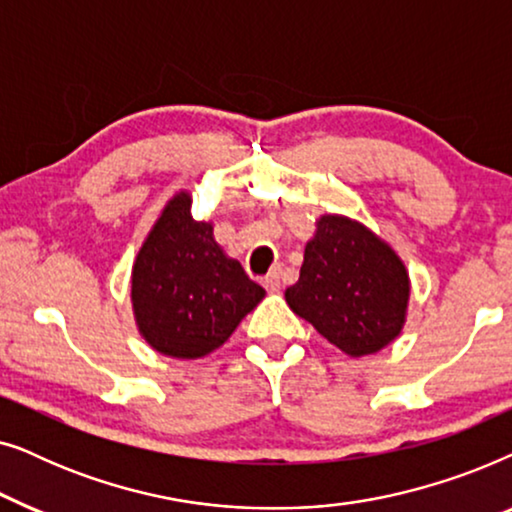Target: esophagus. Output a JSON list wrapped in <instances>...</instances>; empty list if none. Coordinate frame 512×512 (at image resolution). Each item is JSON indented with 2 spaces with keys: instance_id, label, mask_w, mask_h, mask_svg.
<instances>
[{
  "instance_id": "esophagus-1",
  "label": "esophagus",
  "mask_w": 512,
  "mask_h": 512,
  "mask_svg": "<svg viewBox=\"0 0 512 512\" xmlns=\"http://www.w3.org/2000/svg\"><path fill=\"white\" fill-rule=\"evenodd\" d=\"M263 286L268 291H279V289H282V279H279V270L268 272V275L263 277Z\"/></svg>"
}]
</instances>
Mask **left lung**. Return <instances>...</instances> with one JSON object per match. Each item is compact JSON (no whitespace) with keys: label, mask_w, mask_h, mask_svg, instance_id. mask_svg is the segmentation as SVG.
I'll return each instance as SVG.
<instances>
[{"label":"left lung","mask_w":512,"mask_h":512,"mask_svg":"<svg viewBox=\"0 0 512 512\" xmlns=\"http://www.w3.org/2000/svg\"><path fill=\"white\" fill-rule=\"evenodd\" d=\"M284 296L331 345L366 356L401 333L410 282L401 258L368 228L321 216L298 282Z\"/></svg>","instance_id":"8db88e82"}]
</instances>
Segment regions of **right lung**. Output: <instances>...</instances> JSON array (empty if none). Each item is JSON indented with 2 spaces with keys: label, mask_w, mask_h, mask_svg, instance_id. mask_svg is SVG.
I'll return each mask as SVG.
<instances>
[{
  "label": "right lung",
  "mask_w": 512,
  "mask_h": 512,
  "mask_svg": "<svg viewBox=\"0 0 512 512\" xmlns=\"http://www.w3.org/2000/svg\"><path fill=\"white\" fill-rule=\"evenodd\" d=\"M263 296V286L214 242L212 226L193 219L191 198H172L132 270V305L146 342L160 354L198 359L221 347Z\"/></svg>",
  "instance_id": "obj_1"
}]
</instances>
